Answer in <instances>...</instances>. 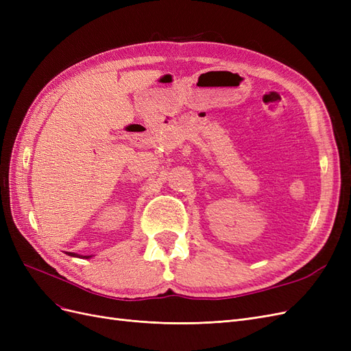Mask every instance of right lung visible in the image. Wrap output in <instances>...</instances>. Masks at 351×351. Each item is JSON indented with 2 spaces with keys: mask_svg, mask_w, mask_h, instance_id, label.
<instances>
[{
  "mask_svg": "<svg viewBox=\"0 0 351 351\" xmlns=\"http://www.w3.org/2000/svg\"><path fill=\"white\" fill-rule=\"evenodd\" d=\"M69 256H76V258H82V259H89L92 258V254H89V256H82V254H77V253H71V252H66Z\"/></svg>",
  "mask_w": 351,
  "mask_h": 351,
  "instance_id": "1",
  "label": "right lung"
}]
</instances>
